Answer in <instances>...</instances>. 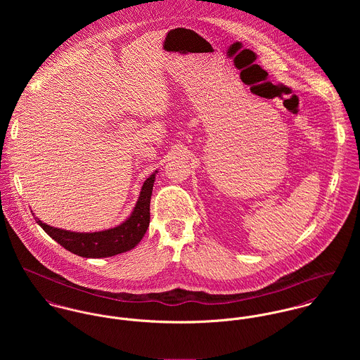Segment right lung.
Masks as SVG:
<instances>
[{"label": "right lung", "instance_id": "obj_1", "mask_svg": "<svg viewBox=\"0 0 360 360\" xmlns=\"http://www.w3.org/2000/svg\"><path fill=\"white\" fill-rule=\"evenodd\" d=\"M156 173L155 170L144 181L130 216L116 227L94 233H77L52 227L39 217H34L36 223L43 227L52 240L79 257H108L127 252L143 240L150 226V204Z\"/></svg>", "mask_w": 360, "mask_h": 360}]
</instances>
